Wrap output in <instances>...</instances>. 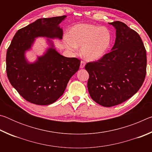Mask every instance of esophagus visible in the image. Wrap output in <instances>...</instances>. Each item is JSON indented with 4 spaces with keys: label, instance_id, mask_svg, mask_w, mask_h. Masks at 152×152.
<instances>
[{
    "label": "esophagus",
    "instance_id": "1",
    "mask_svg": "<svg viewBox=\"0 0 152 152\" xmlns=\"http://www.w3.org/2000/svg\"><path fill=\"white\" fill-rule=\"evenodd\" d=\"M85 64H86L85 61H81V62H80V68H84V66H85Z\"/></svg>",
    "mask_w": 152,
    "mask_h": 152
}]
</instances>
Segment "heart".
<instances>
[{"mask_svg":"<svg viewBox=\"0 0 152 152\" xmlns=\"http://www.w3.org/2000/svg\"><path fill=\"white\" fill-rule=\"evenodd\" d=\"M112 33L109 28L93 24H78L71 27L68 37L64 42L67 50L75 52L81 47L80 53L84 59L96 61L106 54L112 44Z\"/></svg>","mask_w":152,"mask_h":152,"instance_id":"b5f03b06","label":"heart"}]
</instances>
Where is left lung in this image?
Masks as SVG:
<instances>
[{"instance_id":"1","label":"left lung","mask_w":152,"mask_h":152,"mask_svg":"<svg viewBox=\"0 0 152 152\" xmlns=\"http://www.w3.org/2000/svg\"><path fill=\"white\" fill-rule=\"evenodd\" d=\"M116 29L111 51L97 61L88 62V90L100 105L110 107L133 96L142 86L146 74V51L138 33L120 21L109 23Z\"/></svg>"}]
</instances>
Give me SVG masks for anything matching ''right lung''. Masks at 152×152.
<instances>
[{
	"mask_svg": "<svg viewBox=\"0 0 152 152\" xmlns=\"http://www.w3.org/2000/svg\"><path fill=\"white\" fill-rule=\"evenodd\" d=\"M67 16L43 18L17 31L7 50V74L10 83L28 102L48 105L64 94L71 77L78 70L80 60L60 55L52 40L61 39L59 25ZM48 38L50 47L35 63H30L25 53L31 48L35 38Z\"/></svg>",
	"mask_w": 152,
	"mask_h": 152,
	"instance_id": "add662e5",
	"label": "right lung"
}]
</instances>
